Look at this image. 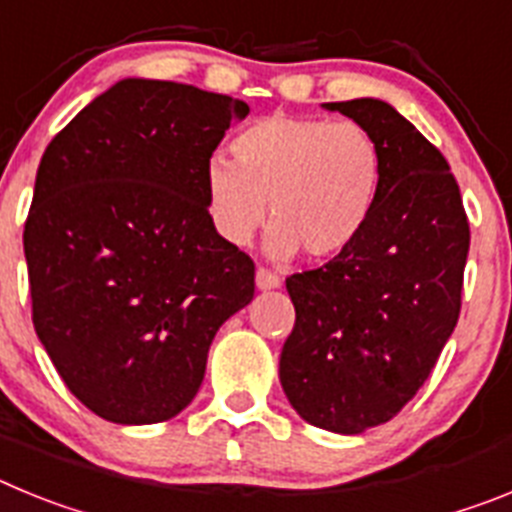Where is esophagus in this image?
Here are the masks:
<instances>
[{
  "label": "esophagus",
  "mask_w": 512,
  "mask_h": 512,
  "mask_svg": "<svg viewBox=\"0 0 512 512\" xmlns=\"http://www.w3.org/2000/svg\"><path fill=\"white\" fill-rule=\"evenodd\" d=\"M256 287L261 292H269V289H279L282 287V279L277 274H271L269 269H256Z\"/></svg>",
  "instance_id": "obj_1"
}]
</instances>
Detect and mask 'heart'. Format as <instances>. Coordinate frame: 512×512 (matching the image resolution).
I'll use <instances>...</instances> for the list:
<instances>
[{"mask_svg":"<svg viewBox=\"0 0 512 512\" xmlns=\"http://www.w3.org/2000/svg\"><path fill=\"white\" fill-rule=\"evenodd\" d=\"M235 158L205 164L207 212L223 241L246 246L264 225L271 259H336L364 235L379 200L384 158L354 120L269 115L235 135Z\"/></svg>","mask_w":512,"mask_h":512,"instance_id":"heart-1","label":"heart"}]
</instances>
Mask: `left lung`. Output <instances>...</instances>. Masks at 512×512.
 <instances>
[{
  "label": "left lung",
  "mask_w": 512,
  "mask_h": 512,
  "mask_svg": "<svg viewBox=\"0 0 512 512\" xmlns=\"http://www.w3.org/2000/svg\"><path fill=\"white\" fill-rule=\"evenodd\" d=\"M323 107L377 138L382 189L354 246L287 279L297 320L279 382L302 420L359 436L413 400L454 333L469 223L446 158L392 104L361 97Z\"/></svg>",
  "instance_id": "left-lung-1"
}]
</instances>
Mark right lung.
Returning a JSON list of instances; mask_svg holds the SVG:
<instances>
[{
  "instance_id": "1",
  "label": "right lung",
  "mask_w": 512,
  "mask_h": 512,
  "mask_svg": "<svg viewBox=\"0 0 512 512\" xmlns=\"http://www.w3.org/2000/svg\"><path fill=\"white\" fill-rule=\"evenodd\" d=\"M248 104L192 84L120 79L51 140L25 261L33 325L99 418L182 413L220 325L253 300V261L207 212L205 164Z\"/></svg>"
}]
</instances>
